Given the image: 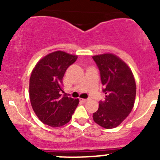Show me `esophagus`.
I'll list each match as a JSON object with an SVG mask.
<instances>
[{
	"label": "esophagus",
	"instance_id": "esophagus-1",
	"mask_svg": "<svg viewBox=\"0 0 160 160\" xmlns=\"http://www.w3.org/2000/svg\"><path fill=\"white\" fill-rule=\"evenodd\" d=\"M88 100H89V99H80V101H81L82 102L85 103V102H87V101H88Z\"/></svg>",
	"mask_w": 160,
	"mask_h": 160
}]
</instances>
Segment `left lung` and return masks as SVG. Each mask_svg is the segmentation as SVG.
I'll list each match as a JSON object with an SVG mask.
<instances>
[{
  "label": "left lung",
  "mask_w": 160,
  "mask_h": 160,
  "mask_svg": "<svg viewBox=\"0 0 160 160\" xmlns=\"http://www.w3.org/2000/svg\"><path fill=\"white\" fill-rule=\"evenodd\" d=\"M93 59L100 70L102 91L106 94L93 118L100 126L110 129L120 125L132 111L136 85L132 70L115 55H98Z\"/></svg>",
  "instance_id": "8db88e82"
}]
</instances>
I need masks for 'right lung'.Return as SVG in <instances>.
<instances>
[{"label": "right lung", "instance_id": "obj_1", "mask_svg": "<svg viewBox=\"0 0 160 160\" xmlns=\"http://www.w3.org/2000/svg\"><path fill=\"white\" fill-rule=\"evenodd\" d=\"M77 56L56 51L40 59L29 80L31 104L39 120L51 127H60L70 121L78 99L61 96L62 78Z\"/></svg>", "mask_w": 160, "mask_h": 160}]
</instances>
